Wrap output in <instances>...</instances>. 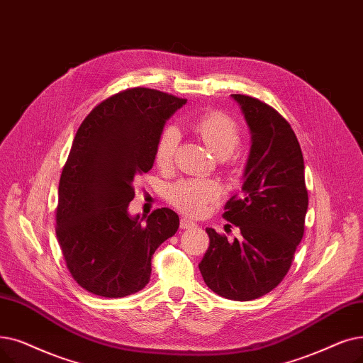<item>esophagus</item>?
Here are the masks:
<instances>
[{
  "label": "esophagus",
  "mask_w": 363,
  "mask_h": 363,
  "mask_svg": "<svg viewBox=\"0 0 363 363\" xmlns=\"http://www.w3.org/2000/svg\"><path fill=\"white\" fill-rule=\"evenodd\" d=\"M181 228L182 230H188V228H194L197 224L196 223H193L191 219H186V218H181Z\"/></svg>",
  "instance_id": "obj_1"
}]
</instances>
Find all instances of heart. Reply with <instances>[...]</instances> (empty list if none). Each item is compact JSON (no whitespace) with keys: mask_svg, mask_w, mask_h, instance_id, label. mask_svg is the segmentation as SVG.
Wrapping results in <instances>:
<instances>
[{"mask_svg":"<svg viewBox=\"0 0 363 363\" xmlns=\"http://www.w3.org/2000/svg\"><path fill=\"white\" fill-rule=\"evenodd\" d=\"M193 130L201 138L206 147L220 159L228 157L240 143L238 123L224 113L212 111L200 116L191 124ZM179 143V132L167 125L160 133L155 145V163L162 169L172 166L173 155ZM220 194V186L215 181H179L172 186L169 200L173 206L188 215H200L208 204Z\"/></svg>","mask_w":363,"mask_h":363,"instance_id":"heart-1","label":"heart"}]
</instances>
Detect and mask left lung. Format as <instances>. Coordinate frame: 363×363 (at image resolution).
Masks as SVG:
<instances>
[{
	"mask_svg": "<svg viewBox=\"0 0 363 363\" xmlns=\"http://www.w3.org/2000/svg\"><path fill=\"white\" fill-rule=\"evenodd\" d=\"M250 130V152L242 193L233 196L224 218L240 228L228 242L206 228L209 247L199 264L215 294L250 301L273 291L286 276L304 234L308 194L301 147L274 108L245 94H231Z\"/></svg>",
	"mask_w": 363,
	"mask_h": 363,
	"instance_id": "obj_1",
	"label": "left lung"
}]
</instances>
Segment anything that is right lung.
<instances>
[{
  "label": "right lung",
  "instance_id": "1",
  "mask_svg": "<svg viewBox=\"0 0 363 363\" xmlns=\"http://www.w3.org/2000/svg\"><path fill=\"white\" fill-rule=\"evenodd\" d=\"M186 99L133 87L94 106L77 130L59 181L56 235L74 280L93 295L121 298L145 288L155 249L179 216L155 209L143 224L128 208L133 181L155 160L164 123Z\"/></svg>",
  "mask_w": 363,
  "mask_h": 363
}]
</instances>
